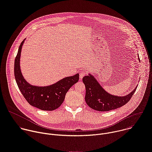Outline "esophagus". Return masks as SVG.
<instances>
[{
	"label": "esophagus",
	"mask_w": 152,
	"mask_h": 152,
	"mask_svg": "<svg viewBox=\"0 0 152 152\" xmlns=\"http://www.w3.org/2000/svg\"><path fill=\"white\" fill-rule=\"evenodd\" d=\"M86 75V72H85V71H82L80 73V74H79V77H80V79H82V77L84 76H85Z\"/></svg>",
	"instance_id": "34e87169"
}]
</instances>
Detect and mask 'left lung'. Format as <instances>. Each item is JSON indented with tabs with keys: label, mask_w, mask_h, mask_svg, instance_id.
Wrapping results in <instances>:
<instances>
[{
	"label": "left lung",
	"mask_w": 152,
	"mask_h": 152,
	"mask_svg": "<svg viewBox=\"0 0 152 152\" xmlns=\"http://www.w3.org/2000/svg\"><path fill=\"white\" fill-rule=\"evenodd\" d=\"M138 60L140 61V58ZM82 80L86 88L85 99L86 104L91 109L99 112L110 111L126 104L134 95L137 87L136 86L128 95L121 96L110 94L105 91L91 74L84 76Z\"/></svg>",
	"instance_id": "8db88e82"
}]
</instances>
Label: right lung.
Instances as JSON below:
<instances>
[{"label": "right lung", "instance_id": "1", "mask_svg": "<svg viewBox=\"0 0 152 152\" xmlns=\"http://www.w3.org/2000/svg\"><path fill=\"white\" fill-rule=\"evenodd\" d=\"M26 39L20 44L14 63V75L17 85L27 102L42 110L52 111L58 108L63 103L69 89L79 79V73L66 77L48 86H34L28 83L23 76L20 69V57Z\"/></svg>", "mask_w": 152, "mask_h": 152}]
</instances>
